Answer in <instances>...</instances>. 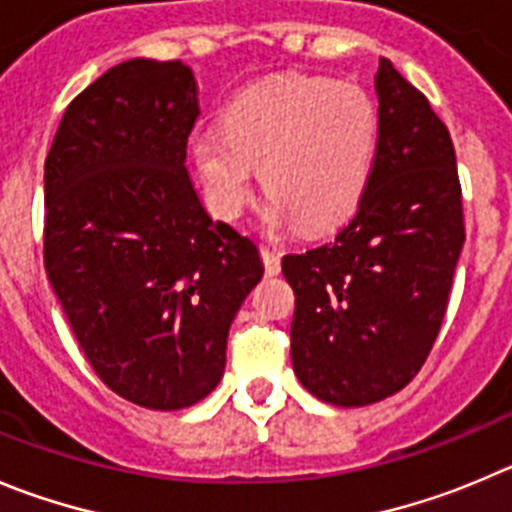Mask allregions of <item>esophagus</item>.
Returning a JSON list of instances; mask_svg holds the SVG:
<instances>
[{"instance_id": "obj_1", "label": "esophagus", "mask_w": 512, "mask_h": 512, "mask_svg": "<svg viewBox=\"0 0 512 512\" xmlns=\"http://www.w3.org/2000/svg\"><path fill=\"white\" fill-rule=\"evenodd\" d=\"M262 262H265V272L267 275H278L280 272V252L270 245L260 247Z\"/></svg>"}]
</instances>
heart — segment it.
Segmentation results:
<instances>
[{
    "instance_id": "b5f03b06",
    "label": "heart",
    "mask_w": 512,
    "mask_h": 512,
    "mask_svg": "<svg viewBox=\"0 0 512 512\" xmlns=\"http://www.w3.org/2000/svg\"><path fill=\"white\" fill-rule=\"evenodd\" d=\"M376 148L379 111L364 88L293 75L232 98L222 128L191 138V159L217 214L240 217L260 169L267 222L315 234L361 202Z\"/></svg>"
}]
</instances>
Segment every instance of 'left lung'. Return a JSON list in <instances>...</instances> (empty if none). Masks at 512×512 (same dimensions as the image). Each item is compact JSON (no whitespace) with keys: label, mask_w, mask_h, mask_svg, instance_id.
Returning a JSON list of instances; mask_svg holds the SVG:
<instances>
[{"label":"left lung","mask_w":512,"mask_h":512,"mask_svg":"<svg viewBox=\"0 0 512 512\" xmlns=\"http://www.w3.org/2000/svg\"><path fill=\"white\" fill-rule=\"evenodd\" d=\"M374 85L379 148L356 214L326 245L283 257L295 376L336 407L376 404L417 376L465 242L450 131L386 57Z\"/></svg>","instance_id":"8db88e82"}]
</instances>
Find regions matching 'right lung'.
I'll return each instance as SVG.
<instances>
[{
  "instance_id": "1",
  "label": "right lung",
  "mask_w": 512,
  "mask_h": 512,
  "mask_svg": "<svg viewBox=\"0 0 512 512\" xmlns=\"http://www.w3.org/2000/svg\"><path fill=\"white\" fill-rule=\"evenodd\" d=\"M199 116L181 60L133 57L62 116L45 161V270L108 389L159 412L217 389L257 245L214 222L186 171Z\"/></svg>"
}]
</instances>
